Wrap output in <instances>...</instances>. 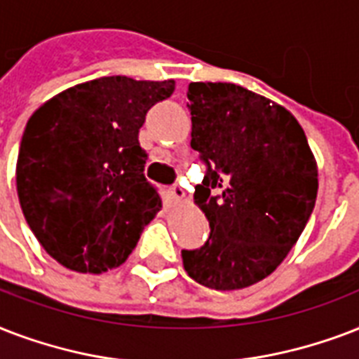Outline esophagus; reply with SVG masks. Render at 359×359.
Returning <instances> with one entry per match:
<instances>
[{
    "instance_id": "34e87169",
    "label": "esophagus",
    "mask_w": 359,
    "mask_h": 359,
    "mask_svg": "<svg viewBox=\"0 0 359 359\" xmlns=\"http://www.w3.org/2000/svg\"><path fill=\"white\" fill-rule=\"evenodd\" d=\"M170 196L174 200H176V202H182L183 198H185V191H183V187L182 185H172L170 187Z\"/></svg>"
}]
</instances>
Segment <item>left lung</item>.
Listing matches in <instances>:
<instances>
[{
    "mask_svg": "<svg viewBox=\"0 0 359 359\" xmlns=\"http://www.w3.org/2000/svg\"><path fill=\"white\" fill-rule=\"evenodd\" d=\"M191 148L205 163L194 204L210 221L200 249L182 251L191 279L240 290L273 273L309 221L318 193L302 125L277 102L236 84L191 82Z\"/></svg>",
    "mask_w": 359,
    "mask_h": 359,
    "instance_id": "obj_1",
    "label": "left lung"
}]
</instances>
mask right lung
Returning <instances> with one entry per match:
<instances>
[{"instance_id":"1","label":"right lung","mask_w":359,"mask_h":359,"mask_svg":"<svg viewBox=\"0 0 359 359\" xmlns=\"http://www.w3.org/2000/svg\"><path fill=\"white\" fill-rule=\"evenodd\" d=\"M174 80L102 76L61 91L33 112L16 161V191L50 257L80 273L118 268L163 208L144 176L138 130Z\"/></svg>"}]
</instances>
